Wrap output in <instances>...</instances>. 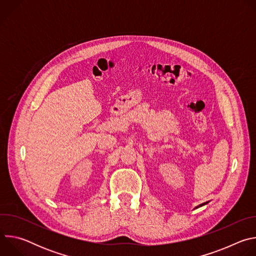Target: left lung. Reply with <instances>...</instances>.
<instances>
[{"instance_id":"left-lung-1","label":"left lung","mask_w":256,"mask_h":256,"mask_svg":"<svg viewBox=\"0 0 256 256\" xmlns=\"http://www.w3.org/2000/svg\"><path fill=\"white\" fill-rule=\"evenodd\" d=\"M208 202H204V204H198V206H196L194 208H200V206H204V204H206Z\"/></svg>"}]
</instances>
